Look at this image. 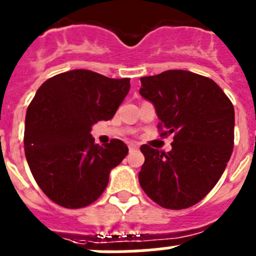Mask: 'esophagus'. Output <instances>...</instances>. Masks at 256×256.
Returning a JSON list of instances; mask_svg holds the SVG:
<instances>
[{"mask_svg": "<svg viewBox=\"0 0 256 256\" xmlns=\"http://www.w3.org/2000/svg\"><path fill=\"white\" fill-rule=\"evenodd\" d=\"M128 148H130V151H136L137 148H138V146H137L136 144H128Z\"/></svg>", "mask_w": 256, "mask_h": 256, "instance_id": "obj_1", "label": "esophagus"}]
</instances>
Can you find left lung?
I'll list each match as a JSON object with an SVG mask.
<instances>
[{
  "label": "left lung",
  "mask_w": 256,
  "mask_h": 256,
  "mask_svg": "<svg viewBox=\"0 0 256 256\" xmlns=\"http://www.w3.org/2000/svg\"><path fill=\"white\" fill-rule=\"evenodd\" d=\"M140 94L152 102L160 136L174 134L172 150L142 144L138 174L146 195L165 209L198 204L216 186L234 150V108L212 79L187 70L142 76Z\"/></svg>",
  "instance_id": "8db88e82"
}]
</instances>
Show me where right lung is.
Returning <instances> with one entry per match:
<instances>
[{
  "label": "right lung",
  "instance_id": "1",
  "mask_svg": "<svg viewBox=\"0 0 256 256\" xmlns=\"http://www.w3.org/2000/svg\"><path fill=\"white\" fill-rule=\"evenodd\" d=\"M130 78L76 69L47 79L29 104L24 150L32 174L55 204L79 209L105 191L128 148L120 140L98 146L92 126L110 120L130 92Z\"/></svg>",
  "mask_w": 256,
  "mask_h": 256
}]
</instances>
